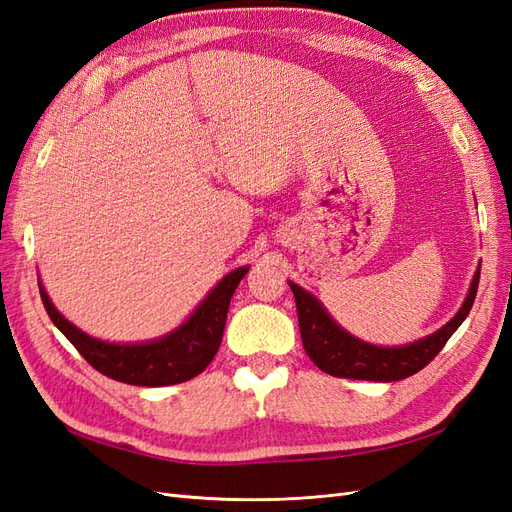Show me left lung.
Wrapping results in <instances>:
<instances>
[{
	"label": "left lung",
	"instance_id": "left-lung-1",
	"mask_svg": "<svg viewBox=\"0 0 512 512\" xmlns=\"http://www.w3.org/2000/svg\"><path fill=\"white\" fill-rule=\"evenodd\" d=\"M478 280L480 265L472 277L470 290L459 312L442 329L404 346H376L365 342V339L354 337L342 324H337V320L327 312V307L312 292L290 280L288 286L294 294V301H297L303 348L309 359L318 365V369L335 378L395 382L421 371L444 348L448 337L468 318L476 299Z\"/></svg>",
	"mask_w": 512,
	"mask_h": 512
}]
</instances>
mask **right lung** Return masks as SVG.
<instances>
[{"label": "right lung", "instance_id": "1", "mask_svg": "<svg viewBox=\"0 0 512 512\" xmlns=\"http://www.w3.org/2000/svg\"><path fill=\"white\" fill-rule=\"evenodd\" d=\"M250 267H237L215 284L179 327L147 342H106L81 331L53 305L42 282L40 297L55 327L100 374L134 386H168L198 376L218 352L232 294Z\"/></svg>", "mask_w": 512, "mask_h": 512}]
</instances>
